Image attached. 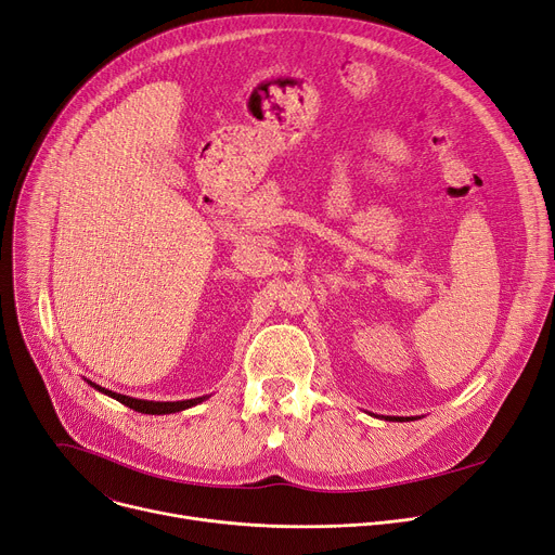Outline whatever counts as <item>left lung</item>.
<instances>
[{
	"label": "left lung",
	"instance_id": "obj_1",
	"mask_svg": "<svg viewBox=\"0 0 555 555\" xmlns=\"http://www.w3.org/2000/svg\"><path fill=\"white\" fill-rule=\"evenodd\" d=\"M387 421H400V423H402V421H406V418H402V416H387Z\"/></svg>",
	"mask_w": 555,
	"mask_h": 555
}]
</instances>
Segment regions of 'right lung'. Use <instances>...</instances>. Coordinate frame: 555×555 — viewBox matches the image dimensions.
Instances as JSON below:
<instances>
[{"label": "right lung", "instance_id": "add662e5", "mask_svg": "<svg viewBox=\"0 0 555 555\" xmlns=\"http://www.w3.org/2000/svg\"><path fill=\"white\" fill-rule=\"evenodd\" d=\"M90 385H92L94 389H99L101 393H105V396H109V398H114V400H119L121 404L130 406V410H134V412H141V414H153V416L184 412V410H189V406H193V404H197V402H202L204 398H207V396H202V398L178 400V402H155V400H139V398H130V396L114 393V391H107V389H103V387H99V385H94V383H90Z\"/></svg>", "mask_w": 555, "mask_h": 555}]
</instances>
